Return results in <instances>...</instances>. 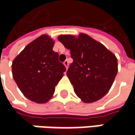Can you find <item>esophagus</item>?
<instances>
[{"label": "esophagus", "mask_w": 135, "mask_h": 135, "mask_svg": "<svg viewBox=\"0 0 135 135\" xmlns=\"http://www.w3.org/2000/svg\"><path fill=\"white\" fill-rule=\"evenodd\" d=\"M64 66H65V68L68 69V60H66V61L64 62Z\"/></svg>", "instance_id": "obj_1"}]
</instances>
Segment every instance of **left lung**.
<instances>
[{
	"mask_svg": "<svg viewBox=\"0 0 135 135\" xmlns=\"http://www.w3.org/2000/svg\"><path fill=\"white\" fill-rule=\"evenodd\" d=\"M58 41L71 51L73 62L67 75L82 101L100 100L110 90L118 73V60L102 44L85 34L60 35Z\"/></svg>",
	"mask_w": 135,
	"mask_h": 135,
	"instance_id": "left-lung-1",
	"label": "left lung"
}]
</instances>
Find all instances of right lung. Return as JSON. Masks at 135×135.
I'll return each instance as SVG.
<instances>
[{
    "mask_svg": "<svg viewBox=\"0 0 135 135\" xmlns=\"http://www.w3.org/2000/svg\"><path fill=\"white\" fill-rule=\"evenodd\" d=\"M53 39L43 34L27 44L12 63L14 80L24 96L44 104L53 96L66 68L53 50Z\"/></svg>",
    "mask_w": 135,
    "mask_h": 135,
    "instance_id": "add662e5",
    "label": "right lung"
}]
</instances>
